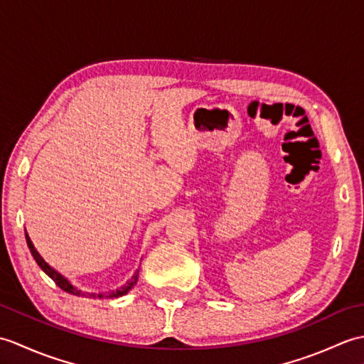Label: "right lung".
Listing matches in <instances>:
<instances>
[{
  "label": "right lung",
  "instance_id": "right-lung-1",
  "mask_svg": "<svg viewBox=\"0 0 364 364\" xmlns=\"http://www.w3.org/2000/svg\"><path fill=\"white\" fill-rule=\"evenodd\" d=\"M25 236H26V244H28V247H29V252H31V255H33V258L36 259V262L38 264V267H41L43 272L48 275L51 280L56 283L60 289L63 291H65V292H68V294H73V296H81V297H92V299H103V297H109V299H114V297H122V296H125V294L133 288V286L137 283V278H139V269L136 270L134 272V275L129 278V280L123 284V286H120V288H117V289H114V291H111V292H100V294H97V292H84V291H81V289H78L76 288V286H73L70 282L67 280V278L63 275V274H59L56 269H53L48 262H46L42 257H41V253H38L37 250H36V247H34V244H33V241H31V237L28 236V233L25 231Z\"/></svg>",
  "mask_w": 364,
  "mask_h": 364
}]
</instances>
